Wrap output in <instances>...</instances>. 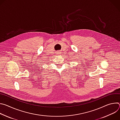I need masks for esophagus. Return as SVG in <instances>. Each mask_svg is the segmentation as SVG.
<instances>
[{"label": "esophagus", "mask_w": 120, "mask_h": 120, "mask_svg": "<svg viewBox=\"0 0 120 120\" xmlns=\"http://www.w3.org/2000/svg\"><path fill=\"white\" fill-rule=\"evenodd\" d=\"M59 53H60L59 52H57V54H59Z\"/></svg>", "instance_id": "34e87169"}]
</instances>
